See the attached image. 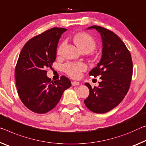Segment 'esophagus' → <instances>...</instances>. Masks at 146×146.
<instances>
[{"label":"esophagus","mask_w":146,"mask_h":146,"mask_svg":"<svg viewBox=\"0 0 146 146\" xmlns=\"http://www.w3.org/2000/svg\"><path fill=\"white\" fill-rule=\"evenodd\" d=\"M71 84H72L73 86H78V85H79V82H76V81H73V82H71Z\"/></svg>","instance_id":"1"}]
</instances>
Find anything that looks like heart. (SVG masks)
<instances>
[{"instance_id":"1","label":"heart","mask_w":146,"mask_h":146,"mask_svg":"<svg viewBox=\"0 0 146 146\" xmlns=\"http://www.w3.org/2000/svg\"><path fill=\"white\" fill-rule=\"evenodd\" d=\"M73 41L81 51L90 52L96 48V41L93 37L86 32L78 33L73 36ZM64 45L62 43L58 48V53H60ZM87 69V66L82 62H68L63 66V70L67 75L73 78L80 77L82 73Z\"/></svg>"}]
</instances>
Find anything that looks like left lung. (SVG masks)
I'll list each match as a JSON object with an SVG mask.
<instances>
[{
	"label": "left lung",
	"instance_id": "left-lung-1",
	"mask_svg": "<svg viewBox=\"0 0 146 146\" xmlns=\"http://www.w3.org/2000/svg\"><path fill=\"white\" fill-rule=\"evenodd\" d=\"M87 29L100 33L103 49L100 62L89 73L94 77L101 76V81L94 88L85 83L90 94L84 104L92 112L103 114L118 105L126 96L133 76V62L125 43L114 32L96 25Z\"/></svg>",
	"mask_w": 146,
	"mask_h": 146
}]
</instances>
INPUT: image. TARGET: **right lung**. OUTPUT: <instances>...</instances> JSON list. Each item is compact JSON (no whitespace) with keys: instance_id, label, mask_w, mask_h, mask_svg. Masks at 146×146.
<instances>
[{"instance_id":"right-lung-1","label":"right lung","mask_w":146,"mask_h":146,"mask_svg":"<svg viewBox=\"0 0 146 146\" xmlns=\"http://www.w3.org/2000/svg\"><path fill=\"white\" fill-rule=\"evenodd\" d=\"M67 29L54 27L28 41L16 64L15 77L18 95L29 110L45 114L53 109L66 89L71 86L68 78L52 81L47 76L56 58L58 43Z\"/></svg>"}]
</instances>
